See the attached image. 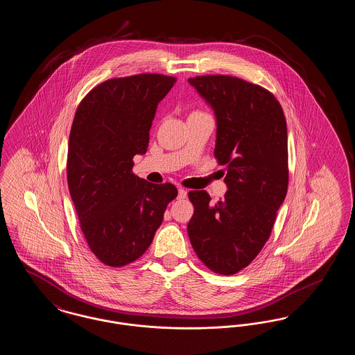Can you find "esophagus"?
Masks as SVG:
<instances>
[{
	"label": "esophagus",
	"instance_id": "34e87169",
	"mask_svg": "<svg viewBox=\"0 0 355 355\" xmlns=\"http://www.w3.org/2000/svg\"><path fill=\"white\" fill-rule=\"evenodd\" d=\"M187 197V191H186L185 189H178V196H177V198L178 200H184Z\"/></svg>",
	"mask_w": 355,
	"mask_h": 355
}]
</instances>
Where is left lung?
<instances>
[{"mask_svg":"<svg viewBox=\"0 0 355 355\" xmlns=\"http://www.w3.org/2000/svg\"><path fill=\"white\" fill-rule=\"evenodd\" d=\"M216 116L214 155L226 165L227 191L213 203L205 190L189 200L187 234L198 258L214 272L246 268L269 239L287 193L286 119L266 89L230 76L189 78Z\"/></svg>","mask_w":355,"mask_h":355,"instance_id":"1","label":"left lung"}]
</instances>
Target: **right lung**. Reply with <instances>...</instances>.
<instances>
[{"label":"right lung","instance_id":"add662e5","mask_svg":"<svg viewBox=\"0 0 355 355\" xmlns=\"http://www.w3.org/2000/svg\"><path fill=\"white\" fill-rule=\"evenodd\" d=\"M175 83L162 74L107 80L80 103L69 137L68 185L81 230L102 263L119 268L148 250L177 197L132 173L145 154L157 106Z\"/></svg>","mask_w":355,"mask_h":355}]
</instances>
